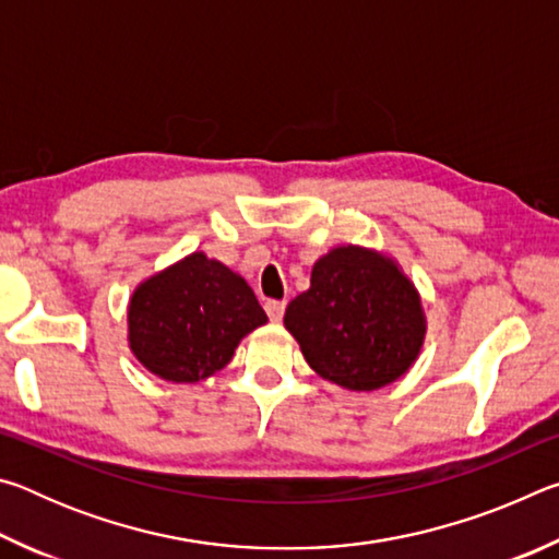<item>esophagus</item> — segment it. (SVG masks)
Instances as JSON below:
<instances>
[{
  "instance_id": "obj_1",
  "label": "esophagus",
  "mask_w": 559,
  "mask_h": 559,
  "mask_svg": "<svg viewBox=\"0 0 559 559\" xmlns=\"http://www.w3.org/2000/svg\"><path fill=\"white\" fill-rule=\"evenodd\" d=\"M266 313L273 323H278L283 313H286V300H266Z\"/></svg>"
}]
</instances>
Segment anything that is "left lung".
<instances>
[{
  "instance_id": "1",
  "label": "left lung",
  "mask_w": 559,
  "mask_h": 559,
  "mask_svg": "<svg viewBox=\"0 0 559 559\" xmlns=\"http://www.w3.org/2000/svg\"><path fill=\"white\" fill-rule=\"evenodd\" d=\"M283 325L306 362L349 392H374L409 372L427 335L421 296L392 257L335 246L310 271Z\"/></svg>"
}]
</instances>
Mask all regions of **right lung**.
Segmentation results:
<instances>
[{
	"label": "right lung",
	"instance_id": "right-lung-1",
	"mask_svg": "<svg viewBox=\"0 0 559 559\" xmlns=\"http://www.w3.org/2000/svg\"><path fill=\"white\" fill-rule=\"evenodd\" d=\"M266 323L249 283L194 251L132 290L128 345L159 380L194 384L224 370L241 340Z\"/></svg>",
	"mask_w": 559,
	"mask_h": 559
}]
</instances>
